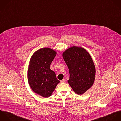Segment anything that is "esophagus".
<instances>
[{
    "label": "esophagus",
    "instance_id": "34e87169",
    "mask_svg": "<svg viewBox=\"0 0 121 121\" xmlns=\"http://www.w3.org/2000/svg\"><path fill=\"white\" fill-rule=\"evenodd\" d=\"M65 81H66V80H65V79H63L62 80H61V82H62V83H64V82H65Z\"/></svg>",
    "mask_w": 121,
    "mask_h": 121
}]
</instances>
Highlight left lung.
<instances>
[{
  "label": "left lung",
  "mask_w": 121,
  "mask_h": 121,
  "mask_svg": "<svg viewBox=\"0 0 121 121\" xmlns=\"http://www.w3.org/2000/svg\"><path fill=\"white\" fill-rule=\"evenodd\" d=\"M63 57L69 69V84L76 94H83L92 86L95 78L91 57L84 48L73 46L63 52Z\"/></svg>",
  "instance_id": "8db88e82"
}]
</instances>
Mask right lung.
Returning a JSON list of instances; mask_svg holds the SVG:
<instances>
[{"label": "right lung", "instance_id": "right-lung-1", "mask_svg": "<svg viewBox=\"0 0 121 121\" xmlns=\"http://www.w3.org/2000/svg\"><path fill=\"white\" fill-rule=\"evenodd\" d=\"M56 55L52 49L44 48L32 56L28 70V81L32 91L44 98L50 97L60 81L50 65Z\"/></svg>", "mask_w": 121, "mask_h": 121}]
</instances>
